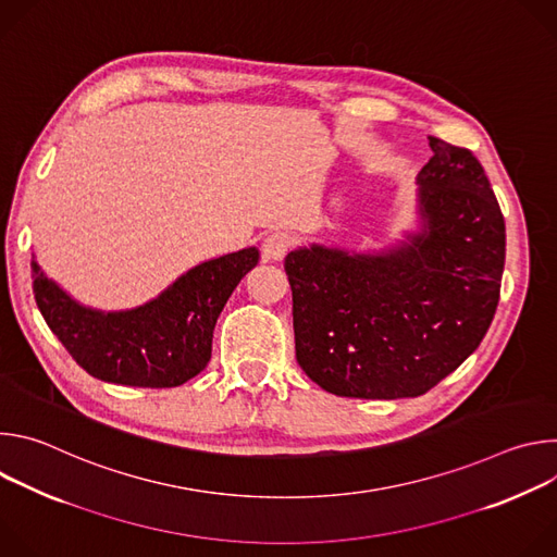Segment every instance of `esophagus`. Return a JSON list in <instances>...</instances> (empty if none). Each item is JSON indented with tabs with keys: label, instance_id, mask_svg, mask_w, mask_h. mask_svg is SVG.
<instances>
[{
	"label": "esophagus",
	"instance_id": "esophagus-1",
	"mask_svg": "<svg viewBox=\"0 0 557 557\" xmlns=\"http://www.w3.org/2000/svg\"><path fill=\"white\" fill-rule=\"evenodd\" d=\"M290 249V235L284 231H275L271 235H267L262 240V258L267 262H280L284 260V256Z\"/></svg>",
	"mask_w": 557,
	"mask_h": 557
}]
</instances>
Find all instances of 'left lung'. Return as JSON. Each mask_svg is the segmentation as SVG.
I'll list each match as a JSON object with an SVG mask.
<instances>
[{"label": "left lung", "mask_w": 557, "mask_h": 557, "mask_svg": "<svg viewBox=\"0 0 557 557\" xmlns=\"http://www.w3.org/2000/svg\"><path fill=\"white\" fill-rule=\"evenodd\" d=\"M421 231L379 253L290 251L295 357L331 394L421 396L481 346L498 306L505 218L469 149L428 136Z\"/></svg>", "instance_id": "1"}]
</instances>
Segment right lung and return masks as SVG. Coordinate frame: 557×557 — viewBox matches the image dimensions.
Returning <instances> with one entry per match:
<instances>
[{"label": "right lung", "instance_id": "right-lung-1", "mask_svg": "<svg viewBox=\"0 0 557 557\" xmlns=\"http://www.w3.org/2000/svg\"><path fill=\"white\" fill-rule=\"evenodd\" d=\"M256 247L202 262L156 299L129 310H97L72 299L33 256V290L46 324L88 374L132 387H176L211 359L218 317L258 264Z\"/></svg>", "mask_w": 557, "mask_h": 557}]
</instances>
